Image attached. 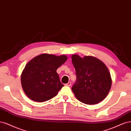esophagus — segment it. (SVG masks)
Segmentation results:
<instances>
[{
    "instance_id": "esophagus-1",
    "label": "esophagus",
    "mask_w": 131,
    "mask_h": 131,
    "mask_svg": "<svg viewBox=\"0 0 131 131\" xmlns=\"http://www.w3.org/2000/svg\"><path fill=\"white\" fill-rule=\"evenodd\" d=\"M65 85H66V86H70L71 85V83L70 82H69L68 83H66V84H65Z\"/></svg>"
}]
</instances>
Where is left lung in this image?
Listing matches in <instances>:
<instances>
[{"label": "left lung", "mask_w": 131, "mask_h": 131, "mask_svg": "<svg viewBox=\"0 0 131 131\" xmlns=\"http://www.w3.org/2000/svg\"><path fill=\"white\" fill-rule=\"evenodd\" d=\"M75 70L76 81L72 87L76 98L86 104H95L103 101L110 91L112 78L104 63L97 58L78 55L72 56Z\"/></svg>", "instance_id": "8db88e82"}]
</instances>
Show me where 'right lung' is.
Listing matches in <instances>:
<instances>
[{"mask_svg": "<svg viewBox=\"0 0 131 131\" xmlns=\"http://www.w3.org/2000/svg\"><path fill=\"white\" fill-rule=\"evenodd\" d=\"M66 56L39 55L29 61L21 74L25 94L31 100L42 102L56 96L64 86L57 70L67 60Z\"/></svg>", "mask_w": 131, "mask_h": 131, "instance_id": "right-lung-1", "label": "right lung"}]
</instances>
